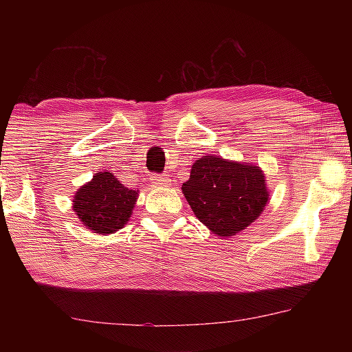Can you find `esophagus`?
<instances>
[{
	"instance_id": "1",
	"label": "esophagus",
	"mask_w": 352,
	"mask_h": 352,
	"mask_svg": "<svg viewBox=\"0 0 352 352\" xmlns=\"http://www.w3.org/2000/svg\"><path fill=\"white\" fill-rule=\"evenodd\" d=\"M152 180L158 184V186H169L170 180L166 175H152Z\"/></svg>"
}]
</instances>
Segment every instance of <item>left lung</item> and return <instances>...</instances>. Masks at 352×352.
<instances>
[{
  "mask_svg": "<svg viewBox=\"0 0 352 352\" xmlns=\"http://www.w3.org/2000/svg\"><path fill=\"white\" fill-rule=\"evenodd\" d=\"M182 190L200 222L223 237L253 223L269 201L265 178L258 166L225 162L214 155L192 164Z\"/></svg>",
  "mask_w": 352,
  "mask_h": 352,
  "instance_id": "1",
  "label": "left lung"
}]
</instances>
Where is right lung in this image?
I'll use <instances>...</instances> for the list:
<instances>
[{
	"mask_svg": "<svg viewBox=\"0 0 352 352\" xmlns=\"http://www.w3.org/2000/svg\"><path fill=\"white\" fill-rule=\"evenodd\" d=\"M136 194L135 189L124 186L111 172H100L77 190L74 211L87 228L99 234H110L127 223Z\"/></svg>",
	"mask_w": 352,
	"mask_h": 352,
	"instance_id": "add662e5",
	"label": "right lung"
}]
</instances>
